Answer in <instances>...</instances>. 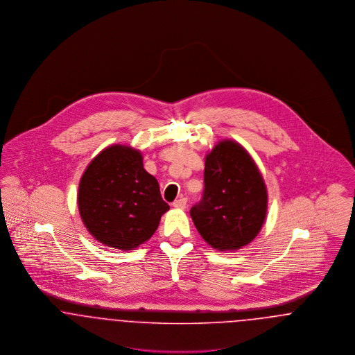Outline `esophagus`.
I'll return each mask as SVG.
<instances>
[{"mask_svg": "<svg viewBox=\"0 0 355 355\" xmlns=\"http://www.w3.org/2000/svg\"><path fill=\"white\" fill-rule=\"evenodd\" d=\"M186 203H187L186 198H180V200H177V201L173 202V206H174L175 209H185Z\"/></svg>", "mask_w": 355, "mask_h": 355, "instance_id": "esophagus-1", "label": "esophagus"}]
</instances>
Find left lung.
I'll return each instance as SVG.
<instances>
[{"mask_svg":"<svg viewBox=\"0 0 355 355\" xmlns=\"http://www.w3.org/2000/svg\"><path fill=\"white\" fill-rule=\"evenodd\" d=\"M202 198L190 216L214 249L236 250L259 233L268 209L263 178L252 157L234 141H222L206 155Z\"/></svg>","mask_w":355,"mask_h":355,"instance_id":"1","label":"left lung"}]
</instances>
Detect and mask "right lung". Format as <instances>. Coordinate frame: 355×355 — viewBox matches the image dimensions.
I'll return each instance as SVG.
<instances>
[{
    "instance_id": "1",
    "label": "right lung",
    "mask_w": 355,
    "mask_h": 355,
    "mask_svg": "<svg viewBox=\"0 0 355 355\" xmlns=\"http://www.w3.org/2000/svg\"><path fill=\"white\" fill-rule=\"evenodd\" d=\"M78 209L89 233L103 245L133 250L157 230L169 205L157 180L144 169L141 153L114 145L85 170Z\"/></svg>"
}]
</instances>
